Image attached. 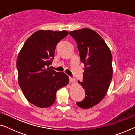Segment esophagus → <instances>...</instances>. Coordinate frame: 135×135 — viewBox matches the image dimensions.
<instances>
[{
    "label": "esophagus",
    "mask_w": 135,
    "mask_h": 135,
    "mask_svg": "<svg viewBox=\"0 0 135 135\" xmlns=\"http://www.w3.org/2000/svg\"><path fill=\"white\" fill-rule=\"evenodd\" d=\"M69 82H75V80L73 78V77H69Z\"/></svg>",
    "instance_id": "1"
}]
</instances>
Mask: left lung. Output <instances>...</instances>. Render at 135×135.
Instances as JSON below:
<instances>
[{
	"label": "left lung",
	"mask_w": 135,
	"mask_h": 135,
	"mask_svg": "<svg viewBox=\"0 0 135 135\" xmlns=\"http://www.w3.org/2000/svg\"><path fill=\"white\" fill-rule=\"evenodd\" d=\"M76 42L80 61L84 64L83 82L85 98L77 105L88 109L98 104L106 95L112 77V55L103 38L91 29L84 28L69 32Z\"/></svg>",
	"instance_id": "obj_1"
}]
</instances>
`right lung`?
<instances>
[{
	"label": "right lung",
	"mask_w": 135,
	"mask_h": 135,
	"mask_svg": "<svg viewBox=\"0 0 135 135\" xmlns=\"http://www.w3.org/2000/svg\"><path fill=\"white\" fill-rule=\"evenodd\" d=\"M68 35L65 31H36L27 38L18 54V84L27 100L36 106H51L56 91L69 83L65 73L49 68L56 45Z\"/></svg>",
	"instance_id": "1"
}]
</instances>
